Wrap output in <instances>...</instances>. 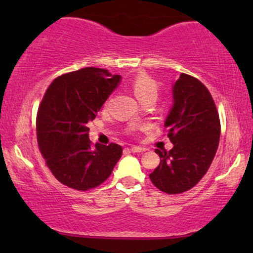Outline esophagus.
I'll list each match as a JSON object with an SVG mask.
<instances>
[{"label":"esophagus","mask_w":253,"mask_h":253,"mask_svg":"<svg viewBox=\"0 0 253 253\" xmlns=\"http://www.w3.org/2000/svg\"><path fill=\"white\" fill-rule=\"evenodd\" d=\"M129 150L132 151L133 153H141V152H144V151H146L145 147H139V146H132Z\"/></svg>","instance_id":"esophagus-1"}]
</instances>
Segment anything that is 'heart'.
I'll return each instance as SVG.
<instances>
[{"label": "heart", "mask_w": 253, "mask_h": 253, "mask_svg": "<svg viewBox=\"0 0 253 253\" xmlns=\"http://www.w3.org/2000/svg\"><path fill=\"white\" fill-rule=\"evenodd\" d=\"M133 92L140 101L147 97H157L158 94V83L152 77L146 74H138L133 78L132 83Z\"/></svg>", "instance_id": "1"}]
</instances>
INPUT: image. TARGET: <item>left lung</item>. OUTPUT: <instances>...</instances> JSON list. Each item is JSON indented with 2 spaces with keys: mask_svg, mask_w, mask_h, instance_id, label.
<instances>
[{
  "mask_svg": "<svg viewBox=\"0 0 253 253\" xmlns=\"http://www.w3.org/2000/svg\"><path fill=\"white\" fill-rule=\"evenodd\" d=\"M173 107L165 130L173 147L156 150L161 163L150 179L163 193L182 194L207 173L219 146V113L210 90L195 77L181 74L172 89Z\"/></svg>",
  "mask_w": 253,
  "mask_h": 253,
  "instance_id": "left-lung-1",
  "label": "left lung"
}]
</instances>
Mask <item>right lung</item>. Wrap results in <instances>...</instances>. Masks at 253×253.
Masks as SVG:
<instances>
[{
	"instance_id": "add662e5",
	"label": "right lung",
	"mask_w": 253,
	"mask_h": 253,
	"mask_svg": "<svg viewBox=\"0 0 253 253\" xmlns=\"http://www.w3.org/2000/svg\"><path fill=\"white\" fill-rule=\"evenodd\" d=\"M120 78L104 69L84 68L58 76L46 89L37 113L38 145L52 175L66 187H98L123 155L118 144L94 146L88 127Z\"/></svg>"
}]
</instances>
